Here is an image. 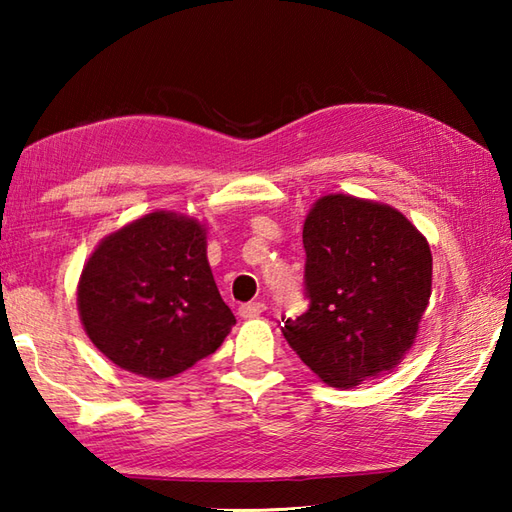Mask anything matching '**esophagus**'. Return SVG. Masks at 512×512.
Listing matches in <instances>:
<instances>
[{
    "mask_svg": "<svg viewBox=\"0 0 512 512\" xmlns=\"http://www.w3.org/2000/svg\"><path fill=\"white\" fill-rule=\"evenodd\" d=\"M264 310H266V306L262 301H250V303H244V306H239V314H242L244 319H255Z\"/></svg>",
    "mask_w": 512,
    "mask_h": 512,
    "instance_id": "obj_1",
    "label": "esophagus"
}]
</instances>
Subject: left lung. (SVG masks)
<instances>
[{
  "label": "left lung",
  "mask_w": 512,
  "mask_h": 512,
  "mask_svg": "<svg viewBox=\"0 0 512 512\" xmlns=\"http://www.w3.org/2000/svg\"><path fill=\"white\" fill-rule=\"evenodd\" d=\"M303 248L310 308L281 328L292 350L339 389L398 367L429 306L427 237L394 206L330 193L303 222Z\"/></svg>",
  "instance_id": "1"
}]
</instances>
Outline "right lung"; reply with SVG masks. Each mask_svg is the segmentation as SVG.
<instances>
[{"instance_id":"right-lung-1","label":"right lung","mask_w":512,"mask_h":512,"mask_svg":"<svg viewBox=\"0 0 512 512\" xmlns=\"http://www.w3.org/2000/svg\"><path fill=\"white\" fill-rule=\"evenodd\" d=\"M76 308L96 350L151 380L187 372L235 325L206 259V226L171 211L101 239L79 277Z\"/></svg>"}]
</instances>
